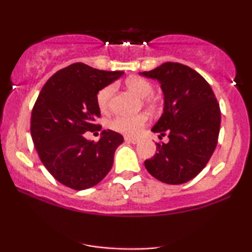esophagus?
I'll return each mask as SVG.
<instances>
[{"label":"esophagus","mask_w":252,"mask_h":252,"mask_svg":"<svg viewBox=\"0 0 252 252\" xmlns=\"http://www.w3.org/2000/svg\"><path fill=\"white\" fill-rule=\"evenodd\" d=\"M124 140L126 141V142H130V143H137L138 141H140V138H137V137H132V136H126V137H124Z\"/></svg>","instance_id":"obj_1"}]
</instances>
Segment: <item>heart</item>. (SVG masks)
Listing matches in <instances>:
<instances>
[{
	"label": "heart",
	"instance_id": "1",
	"mask_svg": "<svg viewBox=\"0 0 252 252\" xmlns=\"http://www.w3.org/2000/svg\"><path fill=\"white\" fill-rule=\"evenodd\" d=\"M126 86L138 94L140 97L146 98L147 103L154 105L155 99L152 97L154 92V85L143 78H131L126 82ZM115 94V86L108 85L97 94V105L102 112H108L111 109L112 97ZM148 122V117L144 114H138L135 116H117L110 121L109 126L112 130L126 135H135L140 131V129L144 126Z\"/></svg>",
	"mask_w": 252,
	"mask_h": 252
}]
</instances>
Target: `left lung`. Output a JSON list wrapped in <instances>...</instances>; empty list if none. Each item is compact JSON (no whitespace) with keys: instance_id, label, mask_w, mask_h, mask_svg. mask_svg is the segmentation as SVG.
<instances>
[{"instance_id":"obj_1","label":"left lung","mask_w":252,"mask_h":252,"mask_svg":"<svg viewBox=\"0 0 252 252\" xmlns=\"http://www.w3.org/2000/svg\"><path fill=\"white\" fill-rule=\"evenodd\" d=\"M140 74L156 79L163 92V112L152 128L167 135L144 166L155 179L169 185L192 180L215 152L220 129V109L210 84L198 72L179 63H164Z\"/></svg>"}]
</instances>
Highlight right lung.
I'll use <instances>...</instances> for the list:
<instances>
[{
	"mask_svg": "<svg viewBox=\"0 0 252 252\" xmlns=\"http://www.w3.org/2000/svg\"><path fill=\"white\" fill-rule=\"evenodd\" d=\"M124 72L103 71L76 63L54 73L40 91L31 118V134L40 160L53 178L82 190L96 186L114 163L123 136L103 130L98 142L86 131H99L97 94Z\"/></svg>",
	"mask_w": 252,
	"mask_h": 252,
	"instance_id": "1",
	"label": "right lung"
}]
</instances>
